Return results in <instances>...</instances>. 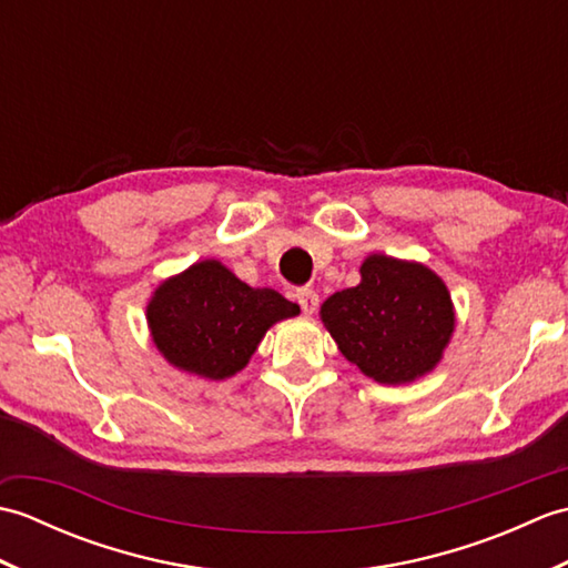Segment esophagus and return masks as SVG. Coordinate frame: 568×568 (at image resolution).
I'll return each mask as SVG.
<instances>
[{"instance_id":"esophagus-1","label":"esophagus","mask_w":568,"mask_h":568,"mask_svg":"<svg viewBox=\"0 0 568 568\" xmlns=\"http://www.w3.org/2000/svg\"><path fill=\"white\" fill-rule=\"evenodd\" d=\"M300 307H303L305 315H315V310L320 305V297L315 291H310V287H300V291L295 293Z\"/></svg>"}]
</instances>
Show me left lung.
I'll return each mask as SVG.
<instances>
[{
  "instance_id": "8db88e82",
  "label": "left lung",
  "mask_w": 568,
  "mask_h": 568,
  "mask_svg": "<svg viewBox=\"0 0 568 568\" xmlns=\"http://www.w3.org/2000/svg\"><path fill=\"white\" fill-rule=\"evenodd\" d=\"M322 324L346 361L383 385L427 376L456 327L452 293L425 263L371 253L361 283L324 300Z\"/></svg>"
}]
</instances>
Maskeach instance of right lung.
Listing matches in <instances>:
<instances>
[{
    "label": "right lung",
    "instance_id": "1",
    "mask_svg": "<svg viewBox=\"0 0 568 568\" xmlns=\"http://www.w3.org/2000/svg\"><path fill=\"white\" fill-rule=\"evenodd\" d=\"M300 307L271 287H251L224 263L204 258L155 287L146 322L151 339L173 368L204 381L246 368L273 324Z\"/></svg>",
    "mask_w": 568,
    "mask_h": 568
}]
</instances>
